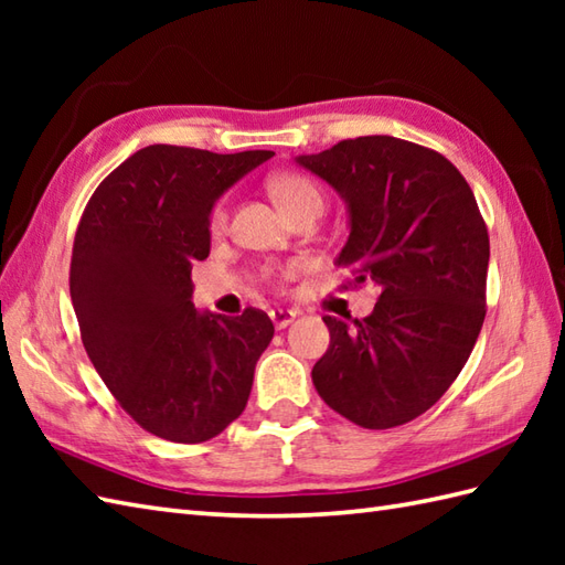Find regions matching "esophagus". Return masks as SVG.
<instances>
[{"label": "esophagus", "mask_w": 565, "mask_h": 565, "mask_svg": "<svg viewBox=\"0 0 565 565\" xmlns=\"http://www.w3.org/2000/svg\"><path fill=\"white\" fill-rule=\"evenodd\" d=\"M269 318H271L276 330H284V328L291 326L296 313H294V310H286V308H274V310H269Z\"/></svg>", "instance_id": "obj_1"}]
</instances>
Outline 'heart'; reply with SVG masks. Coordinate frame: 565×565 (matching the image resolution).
Wrapping results in <instances>:
<instances>
[{"mask_svg": "<svg viewBox=\"0 0 565 565\" xmlns=\"http://www.w3.org/2000/svg\"><path fill=\"white\" fill-rule=\"evenodd\" d=\"M267 186L271 191V196L276 199V203H279L281 211L289 215L291 221L301 218L306 213L320 215L322 209H326V194H322V189L316 179H310L308 174L276 172L269 177ZM225 223H227V209L223 201H218L209 215V227L213 233H218L223 231Z\"/></svg>", "mask_w": 565, "mask_h": 565, "instance_id": "1", "label": "heart"}]
</instances>
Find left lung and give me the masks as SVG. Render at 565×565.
Listing matches in <instances>:
<instances>
[{"label": "left lung", "mask_w": 565, "mask_h": 565, "mask_svg": "<svg viewBox=\"0 0 565 565\" xmlns=\"http://www.w3.org/2000/svg\"><path fill=\"white\" fill-rule=\"evenodd\" d=\"M298 164L350 206L344 289H381L354 326L322 318L330 347L313 366L316 391L359 427L411 423L459 376L486 320L490 243L473 191L444 154L391 136L340 140Z\"/></svg>", "instance_id": "1"}]
</instances>
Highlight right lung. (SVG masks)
<instances>
[{
  "label": "right lung",
  "instance_id": "1",
  "mask_svg": "<svg viewBox=\"0 0 565 565\" xmlns=\"http://www.w3.org/2000/svg\"><path fill=\"white\" fill-rule=\"evenodd\" d=\"M271 150L148 146L84 206L70 262L82 344L118 405L154 437L199 444L243 415L269 316L196 313L191 264L211 249L215 199Z\"/></svg>",
  "mask_w": 565,
  "mask_h": 565
}]
</instances>
